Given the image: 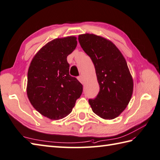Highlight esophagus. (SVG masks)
<instances>
[{
    "label": "esophagus",
    "instance_id": "34e87169",
    "mask_svg": "<svg viewBox=\"0 0 160 160\" xmlns=\"http://www.w3.org/2000/svg\"><path fill=\"white\" fill-rule=\"evenodd\" d=\"M78 80L80 81V82L82 83V84H84V77L82 76H80L78 78Z\"/></svg>",
    "mask_w": 160,
    "mask_h": 160
}]
</instances>
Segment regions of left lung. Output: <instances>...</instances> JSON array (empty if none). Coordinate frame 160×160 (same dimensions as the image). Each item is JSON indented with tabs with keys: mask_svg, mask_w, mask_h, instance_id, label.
<instances>
[{
	"mask_svg": "<svg viewBox=\"0 0 160 160\" xmlns=\"http://www.w3.org/2000/svg\"><path fill=\"white\" fill-rule=\"evenodd\" d=\"M83 51L95 67L100 91L89 99L92 111L104 119H113L129 103L133 92V80L124 57L111 41L93 34L78 36Z\"/></svg>",
	"mask_w": 160,
	"mask_h": 160,
	"instance_id": "8db88e82",
	"label": "left lung"
}]
</instances>
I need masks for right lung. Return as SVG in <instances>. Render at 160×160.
Instances as JSON below:
<instances>
[{
	"label": "right lung",
	"mask_w": 160,
	"mask_h": 160,
	"mask_svg": "<svg viewBox=\"0 0 160 160\" xmlns=\"http://www.w3.org/2000/svg\"><path fill=\"white\" fill-rule=\"evenodd\" d=\"M76 46L73 36L53 39L37 52L28 68V99L37 111L51 120L69 114L82 93V84L69 75L67 59Z\"/></svg>",
	"instance_id": "obj_1"
}]
</instances>
